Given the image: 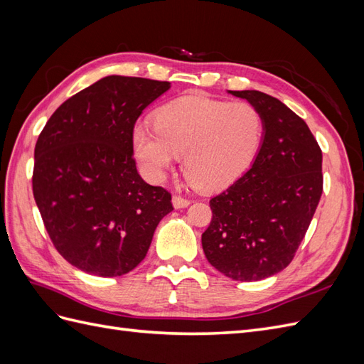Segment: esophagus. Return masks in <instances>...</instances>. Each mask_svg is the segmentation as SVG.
<instances>
[{"label":"esophagus","mask_w":364,"mask_h":364,"mask_svg":"<svg viewBox=\"0 0 364 364\" xmlns=\"http://www.w3.org/2000/svg\"><path fill=\"white\" fill-rule=\"evenodd\" d=\"M171 202H173V206H174L176 209L186 208V206H188V205L191 203L188 199H185V197H182V196H173Z\"/></svg>","instance_id":"1"}]
</instances>
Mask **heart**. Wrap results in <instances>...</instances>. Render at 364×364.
<instances>
[{"instance_id": "obj_1", "label": "heart", "mask_w": 364, "mask_h": 364, "mask_svg": "<svg viewBox=\"0 0 364 364\" xmlns=\"http://www.w3.org/2000/svg\"><path fill=\"white\" fill-rule=\"evenodd\" d=\"M155 129L138 124L132 149L146 178L159 183L182 156V170L196 186L220 191L246 173L259 150L264 123L247 102L229 103L185 95L159 107Z\"/></svg>"}]
</instances>
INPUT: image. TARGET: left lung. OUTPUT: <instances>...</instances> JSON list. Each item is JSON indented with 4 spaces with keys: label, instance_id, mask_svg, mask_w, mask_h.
<instances>
[{
    "label": "left lung",
    "instance_id": "8db88e82",
    "mask_svg": "<svg viewBox=\"0 0 364 364\" xmlns=\"http://www.w3.org/2000/svg\"><path fill=\"white\" fill-rule=\"evenodd\" d=\"M228 92L258 109L264 134L249 170L209 202L213 220L202 247L220 273L250 282L293 259L322 196V150L305 121L278 98Z\"/></svg>",
    "mask_w": 364,
    "mask_h": 364
}]
</instances>
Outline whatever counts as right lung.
<instances>
[{
  "mask_svg": "<svg viewBox=\"0 0 364 364\" xmlns=\"http://www.w3.org/2000/svg\"><path fill=\"white\" fill-rule=\"evenodd\" d=\"M170 82L107 75L62 103L35 147L33 196L58 252L114 278L146 258L171 196L138 174L132 130Z\"/></svg>",
  "mask_w": 364,
  "mask_h": 364,
  "instance_id": "obj_1",
  "label": "right lung"
}]
</instances>
